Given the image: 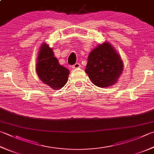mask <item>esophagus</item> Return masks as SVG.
I'll use <instances>...</instances> for the list:
<instances>
[{
	"label": "esophagus",
	"instance_id": "obj_1",
	"mask_svg": "<svg viewBox=\"0 0 154 154\" xmlns=\"http://www.w3.org/2000/svg\"><path fill=\"white\" fill-rule=\"evenodd\" d=\"M80 64L79 63H75V64L74 65V66H72V68L73 69H77V68H80Z\"/></svg>",
	"mask_w": 154,
	"mask_h": 154
}]
</instances>
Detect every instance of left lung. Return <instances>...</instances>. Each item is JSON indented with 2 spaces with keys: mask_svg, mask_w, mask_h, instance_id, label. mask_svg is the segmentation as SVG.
Returning a JSON list of instances; mask_svg holds the SVG:
<instances>
[{
  "mask_svg": "<svg viewBox=\"0 0 154 154\" xmlns=\"http://www.w3.org/2000/svg\"><path fill=\"white\" fill-rule=\"evenodd\" d=\"M123 70V60L110 43L98 44L88 55L85 72L95 86L105 88L114 85Z\"/></svg>",
  "mask_w": 154,
  "mask_h": 154,
  "instance_id": "1",
  "label": "left lung"
}]
</instances>
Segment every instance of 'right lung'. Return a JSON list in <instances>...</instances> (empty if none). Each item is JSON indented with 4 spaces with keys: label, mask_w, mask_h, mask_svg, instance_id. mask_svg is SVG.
Masks as SVG:
<instances>
[{
    "label": "right lung",
    "mask_w": 154,
    "mask_h": 154,
    "mask_svg": "<svg viewBox=\"0 0 154 154\" xmlns=\"http://www.w3.org/2000/svg\"><path fill=\"white\" fill-rule=\"evenodd\" d=\"M37 76L45 85L53 90H60L68 82L69 69L61 66L54 57L53 48L46 43L39 48L36 63Z\"/></svg>",
    "instance_id": "add662e5"
}]
</instances>
